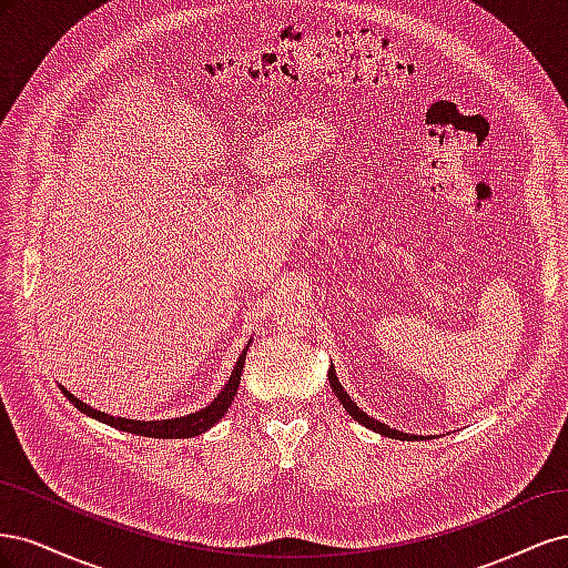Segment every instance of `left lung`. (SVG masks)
<instances>
[{
  "label": "left lung",
  "mask_w": 568,
  "mask_h": 568,
  "mask_svg": "<svg viewBox=\"0 0 568 568\" xmlns=\"http://www.w3.org/2000/svg\"><path fill=\"white\" fill-rule=\"evenodd\" d=\"M329 384H332V390H334V395L338 398V403H341L343 407H346L348 415H351L355 422H359L363 426L372 428L374 434H382V436H388V438H395V440H412V438H419V436H412V434H403V432H398V428H390L388 424H382L379 419H374V417H369V415H367V412L359 409V407L353 403V398L348 395V390L341 386L334 365L329 367Z\"/></svg>",
  "instance_id": "obj_1"
}]
</instances>
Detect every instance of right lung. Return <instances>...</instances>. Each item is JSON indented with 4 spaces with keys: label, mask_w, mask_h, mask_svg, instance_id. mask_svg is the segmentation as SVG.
Masks as SVG:
<instances>
[{
    "label": "right lung",
    "mask_w": 568,
    "mask_h": 568,
    "mask_svg": "<svg viewBox=\"0 0 568 568\" xmlns=\"http://www.w3.org/2000/svg\"><path fill=\"white\" fill-rule=\"evenodd\" d=\"M251 346V341L246 343V348L242 351V355H239L236 365L230 374V379L225 382V386H222V390L215 395L211 405L201 407L199 412H192V415H184V417H173V419H125V417H113L109 415V412H101V409H94L92 405L82 403L80 398H75V395L59 386L61 393L65 395L68 400H71L82 415H88L92 419H99L104 422L113 428H120V432H128V434H136V436H149V438H192V436H199V434H205L209 432L211 426H215L222 417L227 415V409L234 400V395L239 390V382H242V372H244V363H246V351Z\"/></svg>",
    "instance_id": "1"
}]
</instances>
